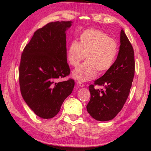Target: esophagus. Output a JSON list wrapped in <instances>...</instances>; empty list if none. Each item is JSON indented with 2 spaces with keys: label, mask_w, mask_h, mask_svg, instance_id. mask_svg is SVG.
Here are the masks:
<instances>
[{
  "label": "esophagus",
  "mask_w": 151,
  "mask_h": 151,
  "mask_svg": "<svg viewBox=\"0 0 151 151\" xmlns=\"http://www.w3.org/2000/svg\"><path fill=\"white\" fill-rule=\"evenodd\" d=\"M76 85L80 86V87H83V86H85V84L81 83V82H76Z\"/></svg>",
  "instance_id": "34e87169"
}]
</instances>
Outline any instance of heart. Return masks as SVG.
I'll return each mask as SVG.
<instances>
[{
	"label": "heart",
	"mask_w": 151,
	"mask_h": 151,
	"mask_svg": "<svg viewBox=\"0 0 151 151\" xmlns=\"http://www.w3.org/2000/svg\"><path fill=\"white\" fill-rule=\"evenodd\" d=\"M80 41L70 43L67 49L69 65L77 66L85 57L87 60L73 71V77L80 81H88L102 75L113 66L118 55L116 41L106 33L96 29H87L80 35Z\"/></svg>",
	"instance_id": "obj_1"
}]
</instances>
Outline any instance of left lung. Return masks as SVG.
<instances>
[{
  "mask_svg": "<svg viewBox=\"0 0 151 151\" xmlns=\"http://www.w3.org/2000/svg\"><path fill=\"white\" fill-rule=\"evenodd\" d=\"M135 70L134 50L124 30L121 32V45L118 56L111 69L88 86L90 101L86 109L96 121L112 120L121 111L129 96ZM103 86L100 90L94 88Z\"/></svg>",
  "mask_w": 151,
  "mask_h": 151,
  "instance_id": "obj_1",
  "label": "left lung"
}]
</instances>
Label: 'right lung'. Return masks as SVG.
Masks as SVG:
<instances>
[{
	"mask_svg": "<svg viewBox=\"0 0 151 151\" xmlns=\"http://www.w3.org/2000/svg\"><path fill=\"white\" fill-rule=\"evenodd\" d=\"M71 21L52 22L36 30L22 51L19 66L20 93L26 103L42 119H51L60 111L72 93L75 81L57 79L70 75L66 61L65 31Z\"/></svg>",
	"mask_w": 151,
	"mask_h": 151,
	"instance_id": "obj_1",
	"label": "right lung"
}]
</instances>
